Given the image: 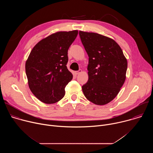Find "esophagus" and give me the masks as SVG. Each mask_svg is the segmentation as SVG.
<instances>
[{"mask_svg":"<svg viewBox=\"0 0 153 153\" xmlns=\"http://www.w3.org/2000/svg\"><path fill=\"white\" fill-rule=\"evenodd\" d=\"M81 72H82V70H79L78 71H75V74H79Z\"/></svg>","mask_w":153,"mask_h":153,"instance_id":"1","label":"esophagus"}]
</instances>
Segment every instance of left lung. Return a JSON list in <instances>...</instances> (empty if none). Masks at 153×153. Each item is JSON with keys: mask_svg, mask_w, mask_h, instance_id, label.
I'll return each instance as SVG.
<instances>
[{"mask_svg": "<svg viewBox=\"0 0 153 153\" xmlns=\"http://www.w3.org/2000/svg\"><path fill=\"white\" fill-rule=\"evenodd\" d=\"M79 36L89 57L88 80L82 87L83 93L93 103L105 105L116 97L125 82L127 60L112 39L81 31Z\"/></svg>", "mask_w": 153, "mask_h": 153, "instance_id": "obj_1", "label": "left lung"}]
</instances>
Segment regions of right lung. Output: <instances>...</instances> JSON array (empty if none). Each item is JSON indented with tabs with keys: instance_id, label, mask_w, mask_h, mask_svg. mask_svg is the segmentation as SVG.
<instances>
[{
	"instance_id": "1",
	"label": "right lung",
	"mask_w": 153,
	"mask_h": 153,
	"mask_svg": "<svg viewBox=\"0 0 153 153\" xmlns=\"http://www.w3.org/2000/svg\"><path fill=\"white\" fill-rule=\"evenodd\" d=\"M78 34L77 30L60 31L42 39L34 46L25 63L28 85L40 101L51 104L65 96L72 80L67 68L68 50Z\"/></svg>"
}]
</instances>
